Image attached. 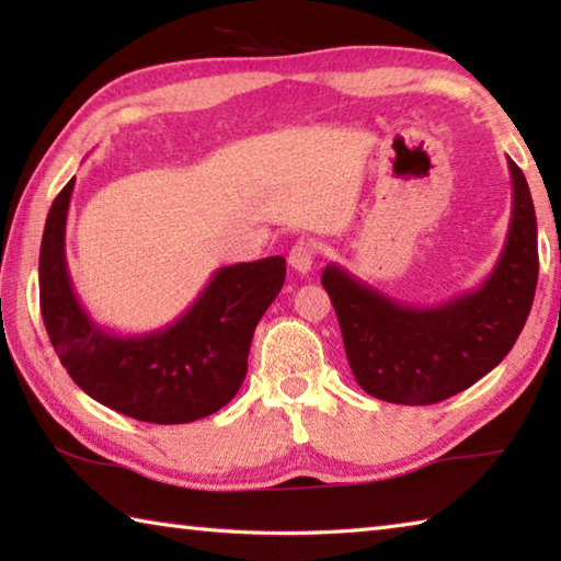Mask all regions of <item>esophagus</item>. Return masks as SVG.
I'll return each mask as SVG.
<instances>
[{"label":"esophagus","instance_id":"1","mask_svg":"<svg viewBox=\"0 0 561 561\" xmlns=\"http://www.w3.org/2000/svg\"><path fill=\"white\" fill-rule=\"evenodd\" d=\"M314 260H317V242H311V240H299L289 250V267L299 274L311 272V267H314Z\"/></svg>","mask_w":561,"mask_h":561}]
</instances>
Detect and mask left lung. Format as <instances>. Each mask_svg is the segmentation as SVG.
Masks as SVG:
<instances>
[{
  "label": "left lung",
  "mask_w": 561,
  "mask_h": 561,
  "mask_svg": "<svg viewBox=\"0 0 561 561\" xmlns=\"http://www.w3.org/2000/svg\"><path fill=\"white\" fill-rule=\"evenodd\" d=\"M512 220L495 270L480 284L435 307H411L339 264L321 274L334 304L356 383L401 405H431L470 388L515 346L535 301L537 217L525 173L507 158Z\"/></svg>",
  "instance_id": "obj_1"
}]
</instances>
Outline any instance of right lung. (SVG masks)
Returning <instances> with one entry per match:
<instances>
[{"label": "right lung", "instance_id": "obj_1", "mask_svg": "<svg viewBox=\"0 0 561 561\" xmlns=\"http://www.w3.org/2000/svg\"><path fill=\"white\" fill-rule=\"evenodd\" d=\"M76 178L56 195L39 252L46 334L73 383L144 423L175 425L220 411L240 391L252 334L277 297L287 262L220 267L185 314L148 334H113L81 307L66 267V215Z\"/></svg>", "mask_w": 561, "mask_h": 561}]
</instances>
